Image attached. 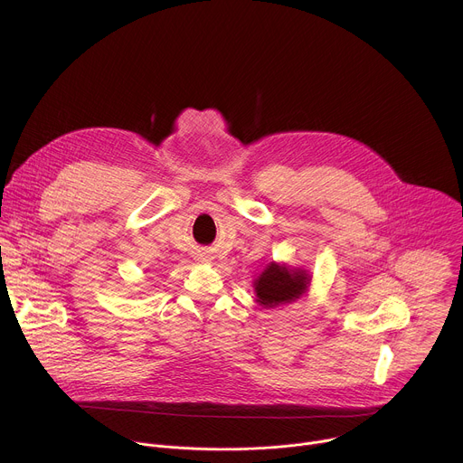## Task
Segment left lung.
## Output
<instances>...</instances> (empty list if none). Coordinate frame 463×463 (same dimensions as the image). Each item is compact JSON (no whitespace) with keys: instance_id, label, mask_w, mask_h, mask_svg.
Returning a JSON list of instances; mask_svg holds the SVG:
<instances>
[{"instance_id":"obj_1","label":"left lung","mask_w":463,"mask_h":463,"mask_svg":"<svg viewBox=\"0 0 463 463\" xmlns=\"http://www.w3.org/2000/svg\"><path fill=\"white\" fill-rule=\"evenodd\" d=\"M311 286V275L304 268H293L288 263L269 261L254 279L256 304L261 307H279L302 298Z\"/></svg>"}]
</instances>
